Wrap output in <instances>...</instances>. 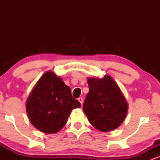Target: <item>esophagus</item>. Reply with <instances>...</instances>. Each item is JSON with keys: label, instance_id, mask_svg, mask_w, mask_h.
Returning a JSON list of instances; mask_svg holds the SVG:
<instances>
[{"label": "esophagus", "instance_id": "esophagus-1", "mask_svg": "<svg viewBox=\"0 0 160 160\" xmlns=\"http://www.w3.org/2000/svg\"><path fill=\"white\" fill-rule=\"evenodd\" d=\"M78 101L80 102V103L81 104V105L82 104V102H83V99H82V98H81V97H80V98H78Z\"/></svg>", "mask_w": 160, "mask_h": 160}]
</instances>
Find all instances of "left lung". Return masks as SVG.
<instances>
[{
	"instance_id": "left-lung-1",
	"label": "left lung",
	"mask_w": 160,
	"mask_h": 160,
	"mask_svg": "<svg viewBox=\"0 0 160 160\" xmlns=\"http://www.w3.org/2000/svg\"><path fill=\"white\" fill-rule=\"evenodd\" d=\"M89 92L82 110L92 126L104 132L118 128L126 119L128 103L122 91L109 75L87 79Z\"/></svg>"
}]
</instances>
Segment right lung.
<instances>
[{
    "mask_svg": "<svg viewBox=\"0 0 160 160\" xmlns=\"http://www.w3.org/2000/svg\"><path fill=\"white\" fill-rule=\"evenodd\" d=\"M80 107L69 86L53 71L45 72L36 82L26 101L31 123L47 134L58 132L65 126L71 112Z\"/></svg>",
    "mask_w": 160,
    "mask_h": 160,
    "instance_id": "1",
    "label": "right lung"
}]
</instances>
